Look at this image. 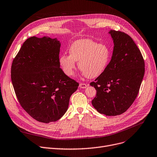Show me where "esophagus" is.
Listing matches in <instances>:
<instances>
[{
  "mask_svg": "<svg viewBox=\"0 0 157 157\" xmlns=\"http://www.w3.org/2000/svg\"><path fill=\"white\" fill-rule=\"evenodd\" d=\"M79 88H86L88 86V85L85 84V83H80L79 84Z\"/></svg>",
  "mask_w": 157,
  "mask_h": 157,
  "instance_id": "obj_1",
  "label": "esophagus"
}]
</instances>
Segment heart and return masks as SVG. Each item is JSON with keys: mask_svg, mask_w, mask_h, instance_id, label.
I'll return each mask as SVG.
<instances>
[{"mask_svg": "<svg viewBox=\"0 0 157 157\" xmlns=\"http://www.w3.org/2000/svg\"><path fill=\"white\" fill-rule=\"evenodd\" d=\"M69 51L70 55L60 56L59 63L65 75L69 77L74 73L76 62H78V67L83 75L88 78H94L105 71L110 60L109 49L89 39L74 41Z\"/></svg>", "mask_w": 157, "mask_h": 157, "instance_id": "b5f03b06", "label": "heart"}]
</instances>
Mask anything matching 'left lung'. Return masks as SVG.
<instances>
[{"label":"left lung","mask_w":157,"mask_h":157,"mask_svg":"<svg viewBox=\"0 0 157 157\" xmlns=\"http://www.w3.org/2000/svg\"><path fill=\"white\" fill-rule=\"evenodd\" d=\"M114 48L105 71L90 85L97 90L94 108L106 116L125 113L139 93L144 74V61L133 39L124 32L110 30Z\"/></svg>","instance_id":"obj_1"}]
</instances>
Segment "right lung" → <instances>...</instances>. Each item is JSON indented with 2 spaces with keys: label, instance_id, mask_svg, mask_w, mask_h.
Segmentation results:
<instances>
[{
  "label": "right lung",
  "instance_id": "right-lung-1",
  "mask_svg": "<svg viewBox=\"0 0 157 157\" xmlns=\"http://www.w3.org/2000/svg\"><path fill=\"white\" fill-rule=\"evenodd\" d=\"M60 46L56 38L31 37L12 63L11 81L16 97L23 109L40 122L48 123L62 117L79 86L60 67Z\"/></svg>",
  "mask_w": 157,
  "mask_h": 157
}]
</instances>
